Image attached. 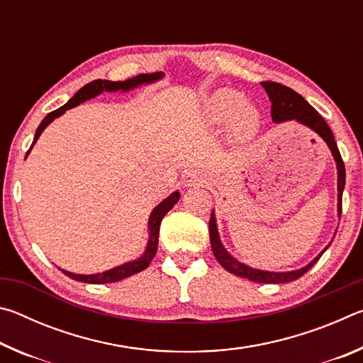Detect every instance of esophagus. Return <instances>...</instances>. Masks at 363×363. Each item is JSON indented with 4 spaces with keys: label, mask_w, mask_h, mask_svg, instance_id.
Instances as JSON below:
<instances>
[{
    "label": "esophagus",
    "mask_w": 363,
    "mask_h": 363,
    "mask_svg": "<svg viewBox=\"0 0 363 363\" xmlns=\"http://www.w3.org/2000/svg\"><path fill=\"white\" fill-rule=\"evenodd\" d=\"M206 174L201 173V171H187L186 174L182 176V186L184 187H195V186H203L206 184Z\"/></svg>",
    "instance_id": "1"
}]
</instances>
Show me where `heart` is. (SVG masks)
<instances>
[{
	"label": "heart",
	"mask_w": 363,
	"mask_h": 363,
	"mask_svg": "<svg viewBox=\"0 0 363 363\" xmlns=\"http://www.w3.org/2000/svg\"><path fill=\"white\" fill-rule=\"evenodd\" d=\"M203 118L210 126H224L229 123L232 143L247 144L261 128L262 116L247 96L237 89L220 88L203 104Z\"/></svg>",
	"instance_id": "b5f03b06"
}]
</instances>
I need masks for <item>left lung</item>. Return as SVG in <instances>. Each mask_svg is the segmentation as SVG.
<instances>
[{
  "label": "left lung",
  "mask_w": 363,
  "mask_h": 363,
  "mask_svg": "<svg viewBox=\"0 0 363 363\" xmlns=\"http://www.w3.org/2000/svg\"><path fill=\"white\" fill-rule=\"evenodd\" d=\"M262 88L266 89L270 102H272V108H270V115H272L274 123H284V121H298L299 125H304L311 128L312 131L317 133L325 143H327L331 155L335 158L336 163V171H337V218H341V203H342V190L346 186V169H344V163L341 158V153L337 150L336 140L333 138V133H331L330 126L325 123L320 115L317 113V110L307 102L303 96L298 94L296 91H293L288 86H284L280 83L274 82H262ZM336 235V232H335ZM210 240H211V250L213 255L216 256L218 262L223 266L225 270H229L230 274L237 275V277L248 279L255 284H288V281H293L299 279L301 275H304L307 270H309L314 264L320 259V256L327 251H322L320 255L315 256L307 266L296 269V270H288V272H270V270H262V269H255L247 266L245 262H240L237 257H233L229 251L224 248L223 242H220L219 232H218V224H216V214L214 210L211 211V219H210Z\"/></svg>",
  "instance_id": "8db88e82"
}]
</instances>
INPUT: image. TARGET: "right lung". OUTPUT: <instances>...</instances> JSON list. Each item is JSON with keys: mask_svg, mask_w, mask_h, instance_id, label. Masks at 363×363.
<instances>
[{"mask_svg": "<svg viewBox=\"0 0 363 363\" xmlns=\"http://www.w3.org/2000/svg\"><path fill=\"white\" fill-rule=\"evenodd\" d=\"M164 77L163 72H155V73H140V75L134 77V78H128L125 82H108V79H94V82H91L88 84H84L82 89H78L75 96L72 97V99L62 106L57 110H54V112L48 113L45 116V120L40 123L38 130L35 133V139H33V144L35 145L36 140L41 136V133L46 130V126L49 123H52L56 118H59L60 115H64L67 110L79 106V104H83L86 101L93 99V97L102 94L104 91L106 93H128V91L131 89H136L139 86H144V84H150V83H155L158 79H162ZM32 147H30V150H32ZM30 150L27 152V155L30 153ZM27 158V157H26ZM179 196L181 194L173 192L169 196H167L163 201H160V203L153 208L150 216H149V224H147V229H149V240H147L145 245V250L144 253L140 255L138 259H133V261H128L125 264H121V266H116L113 269H108L106 272H101V274H73L69 272V270H64L60 269L62 272L67 275V277H70L77 281H84V284H112V281H118L123 279H128L131 277V275L140 272V270H144L149 267V264L152 262L153 256L157 255V250H158V233H160V224H162V219L164 218V214H167L171 208H173L177 201H179Z\"/></svg>", "mask_w": 363, "mask_h": 363, "instance_id": "1", "label": "right lung"}]
</instances>
